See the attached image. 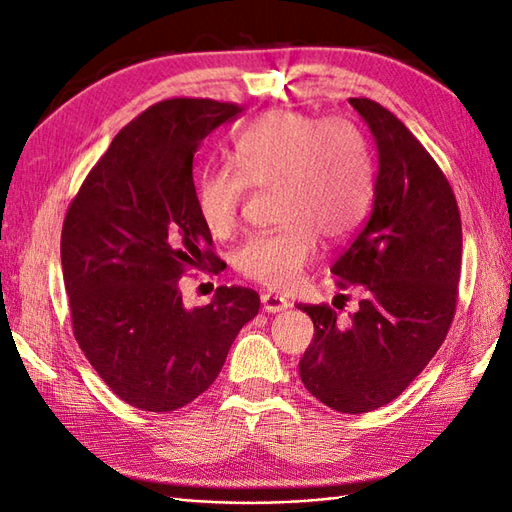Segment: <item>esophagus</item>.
<instances>
[{
  "label": "esophagus",
  "instance_id": "1",
  "mask_svg": "<svg viewBox=\"0 0 512 512\" xmlns=\"http://www.w3.org/2000/svg\"><path fill=\"white\" fill-rule=\"evenodd\" d=\"M260 300H263V311L265 313H280L289 306V302L282 298V295H276V293H263V295H260Z\"/></svg>",
  "mask_w": 512,
  "mask_h": 512
}]
</instances>
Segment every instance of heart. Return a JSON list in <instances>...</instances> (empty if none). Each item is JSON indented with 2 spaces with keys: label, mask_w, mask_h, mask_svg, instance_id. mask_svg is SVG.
Masks as SVG:
<instances>
[{
  "label": "heart",
  "mask_w": 512,
  "mask_h": 512,
  "mask_svg": "<svg viewBox=\"0 0 512 512\" xmlns=\"http://www.w3.org/2000/svg\"><path fill=\"white\" fill-rule=\"evenodd\" d=\"M232 166L197 181V208L214 236L230 234L249 186L276 188L278 230L256 234L236 252V269L271 289H289L317 254L320 234L342 238L366 214L372 162L361 131L344 118L269 111L238 135Z\"/></svg>",
  "instance_id": "heart-1"
}]
</instances>
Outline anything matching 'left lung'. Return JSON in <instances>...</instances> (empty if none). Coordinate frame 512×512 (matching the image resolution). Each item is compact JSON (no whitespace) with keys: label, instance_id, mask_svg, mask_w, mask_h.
Returning <instances> with one entry per match:
<instances>
[{"label":"left lung","instance_id":"left-lung-1","mask_svg":"<svg viewBox=\"0 0 512 512\" xmlns=\"http://www.w3.org/2000/svg\"><path fill=\"white\" fill-rule=\"evenodd\" d=\"M374 149L372 210L331 267L337 285L363 293L350 320L326 304H304L315 326L300 379L342 414L394 401L447 337L462 265L460 210L447 177L410 129L379 102L350 98Z\"/></svg>","mask_w":512,"mask_h":512}]
</instances>
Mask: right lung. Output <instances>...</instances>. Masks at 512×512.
Segmentation results:
<instances>
[{
    "label": "right lung",
    "instance_id": "right-lung-1",
    "mask_svg": "<svg viewBox=\"0 0 512 512\" xmlns=\"http://www.w3.org/2000/svg\"><path fill=\"white\" fill-rule=\"evenodd\" d=\"M232 102L170 98L129 122L83 181L61 234L76 342L113 394L144 412H173L206 392L258 293L219 287L186 309L179 278L217 256L201 221L192 157L241 116Z\"/></svg>",
    "mask_w": 512,
    "mask_h": 512
}]
</instances>
